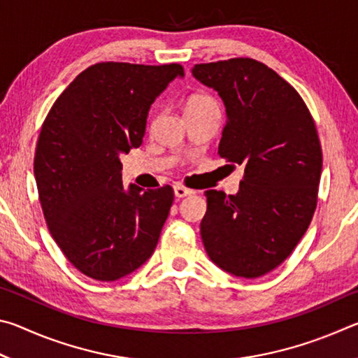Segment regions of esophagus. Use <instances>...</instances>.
Returning <instances> with one entry per match:
<instances>
[{
	"instance_id": "34e87169",
	"label": "esophagus",
	"mask_w": 358,
	"mask_h": 358,
	"mask_svg": "<svg viewBox=\"0 0 358 358\" xmlns=\"http://www.w3.org/2000/svg\"><path fill=\"white\" fill-rule=\"evenodd\" d=\"M173 192H175V197H177V199H183L186 196H191V194H194L192 189H187V187L181 186V185H175Z\"/></svg>"
}]
</instances>
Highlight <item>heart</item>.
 I'll return each instance as SVG.
<instances>
[{"mask_svg": "<svg viewBox=\"0 0 358 358\" xmlns=\"http://www.w3.org/2000/svg\"><path fill=\"white\" fill-rule=\"evenodd\" d=\"M210 101H213V99H211L210 96H207V94H194V96H191L189 99H187V104H186V107L199 106V104H205V102H210Z\"/></svg>", "mask_w": 358, "mask_h": 358, "instance_id": "obj_1", "label": "heart"}]
</instances>
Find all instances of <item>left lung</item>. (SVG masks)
Returning a JSON list of instances; mask_svg holds the SVG:
<instances>
[{"instance_id": "obj_1", "label": "left lung", "mask_w": 358, "mask_h": 358, "mask_svg": "<svg viewBox=\"0 0 358 358\" xmlns=\"http://www.w3.org/2000/svg\"><path fill=\"white\" fill-rule=\"evenodd\" d=\"M191 72L226 107L217 153L245 166L237 194L205 191V251L230 275L259 278L289 257L313 220L322 172L316 124L300 94L256 59L196 64Z\"/></svg>"}]
</instances>
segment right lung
I'll use <instances>...</instances> for the list:
<instances>
[{
  "label": "right lung",
  "mask_w": 358,
  "mask_h": 358,
  "mask_svg": "<svg viewBox=\"0 0 358 358\" xmlns=\"http://www.w3.org/2000/svg\"><path fill=\"white\" fill-rule=\"evenodd\" d=\"M180 64L98 63L59 94L34 155L39 201L52 237L78 271L117 281L151 257L171 211V186L121 181V155L142 145L150 107Z\"/></svg>",
  "instance_id": "right-lung-1"
}]
</instances>
